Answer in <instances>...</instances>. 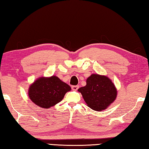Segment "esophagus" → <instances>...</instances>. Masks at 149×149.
I'll use <instances>...</instances> for the list:
<instances>
[{
    "label": "esophagus",
    "instance_id": "34e87169",
    "mask_svg": "<svg viewBox=\"0 0 149 149\" xmlns=\"http://www.w3.org/2000/svg\"><path fill=\"white\" fill-rule=\"evenodd\" d=\"M79 86H72L71 87L72 90L74 91H77L78 89H79Z\"/></svg>",
    "mask_w": 149,
    "mask_h": 149
}]
</instances>
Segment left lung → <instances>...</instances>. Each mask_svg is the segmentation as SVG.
<instances>
[{"label": "left lung", "mask_w": 149, "mask_h": 149, "mask_svg": "<svg viewBox=\"0 0 149 149\" xmlns=\"http://www.w3.org/2000/svg\"><path fill=\"white\" fill-rule=\"evenodd\" d=\"M88 107L94 111L107 109L117 97V90L108 77L92 74L86 80V85L78 90Z\"/></svg>", "instance_id": "left-lung-1"}]
</instances>
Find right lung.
<instances>
[{"label": "right lung", "instance_id": "add662e5", "mask_svg": "<svg viewBox=\"0 0 149 149\" xmlns=\"http://www.w3.org/2000/svg\"><path fill=\"white\" fill-rule=\"evenodd\" d=\"M70 90L69 85L56 76L42 77L30 85L28 95L35 105L49 109L59 103Z\"/></svg>", "mask_w": 149, "mask_h": 149}]
</instances>
